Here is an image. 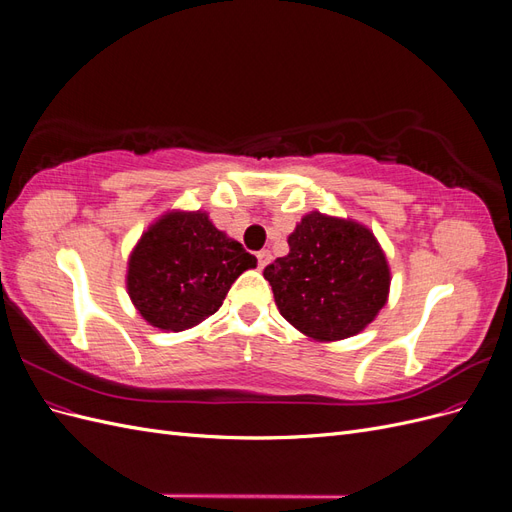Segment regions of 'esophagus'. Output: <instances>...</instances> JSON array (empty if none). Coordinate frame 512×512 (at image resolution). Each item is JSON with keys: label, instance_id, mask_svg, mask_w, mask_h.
Returning <instances> with one entry per match:
<instances>
[{"label": "esophagus", "instance_id": "34e87169", "mask_svg": "<svg viewBox=\"0 0 512 512\" xmlns=\"http://www.w3.org/2000/svg\"><path fill=\"white\" fill-rule=\"evenodd\" d=\"M271 258H273V256H271L269 250H260V252H258V267L265 269V267L269 265V262H271Z\"/></svg>", "mask_w": 512, "mask_h": 512}]
</instances>
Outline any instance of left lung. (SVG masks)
<instances>
[{"label": "left lung", "mask_w": 512, "mask_h": 512, "mask_svg": "<svg viewBox=\"0 0 512 512\" xmlns=\"http://www.w3.org/2000/svg\"><path fill=\"white\" fill-rule=\"evenodd\" d=\"M290 252L265 267L280 314L314 342L361 333L389 301L391 269L367 226L312 211L288 237Z\"/></svg>", "instance_id": "left-lung-1"}]
</instances>
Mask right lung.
Here are the masks:
<instances>
[{
  "instance_id": "right-lung-1",
  "label": "right lung",
  "mask_w": 512,
  "mask_h": 512,
  "mask_svg": "<svg viewBox=\"0 0 512 512\" xmlns=\"http://www.w3.org/2000/svg\"><path fill=\"white\" fill-rule=\"evenodd\" d=\"M256 258L209 220L207 211H166L149 224L128 258L130 301L151 327L185 331L222 307Z\"/></svg>"
}]
</instances>
